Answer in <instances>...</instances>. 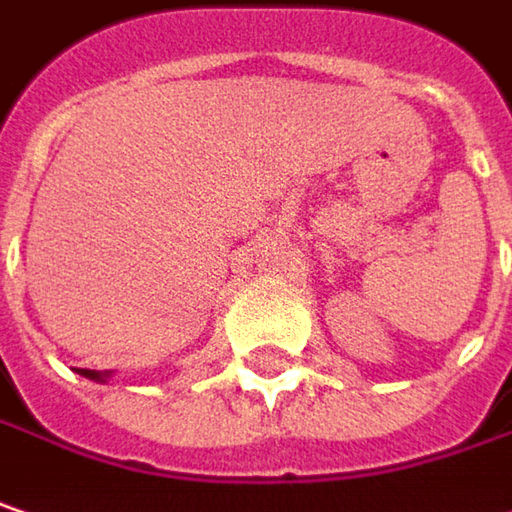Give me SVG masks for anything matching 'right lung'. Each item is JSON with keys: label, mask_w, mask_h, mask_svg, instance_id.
<instances>
[{"label": "right lung", "mask_w": 512, "mask_h": 512, "mask_svg": "<svg viewBox=\"0 0 512 512\" xmlns=\"http://www.w3.org/2000/svg\"><path fill=\"white\" fill-rule=\"evenodd\" d=\"M77 374H83V376H89V379H101V382H104L106 376V371H86V368H77Z\"/></svg>", "instance_id": "1"}]
</instances>
